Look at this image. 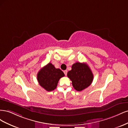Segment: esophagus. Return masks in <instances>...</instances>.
<instances>
[{
	"label": "esophagus",
	"instance_id": "34e87169",
	"mask_svg": "<svg viewBox=\"0 0 128 128\" xmlns=\"http://www.w3.org/2000/svg\"><path fill=\"white\" fill-rule=\"evenodd\" d=\"M64 75L66 76L67 75V70H64Z\"/></svg>",
	"mask_w": 128,
	"mask_h": 128
}]
</instances>
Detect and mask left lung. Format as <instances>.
Masks as SVG:
<instances>
[{"instance_id": "obj_1", "label": "left lung", "mask_w": 128, "mask_h": 128, "mask_svg": "<svg viewBox=\"0 0 128 128\" xmlns=\"http://www.w3.org/2000/svg\"><path fill=\"white\" fill-rule=\"evenodd\" d=\"M67 76L72 82L76 90L81 91L92 83L94 75L86 64L76 62L72 65V70L67 73Z\"/></svg>"}]
</instances>
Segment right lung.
<instances>
[{
    "instance_id": "obj_1",
    "label": "right lung",
    "mask_w": 128,
    "mask_h": 128,
    "mask_svg": "<svg viewBox=\"0 0 128 128\" xmlns=\"http://www.w3.org/2000/svg\"><path fill=\"white\" fill-rule=\"evenodd\" d=\"M64 76V72L56 68L51 63L42 67L37 74V80L40 86L48 91H52L56 88L58 82Z\"/></svg>"
}]
</instances>
